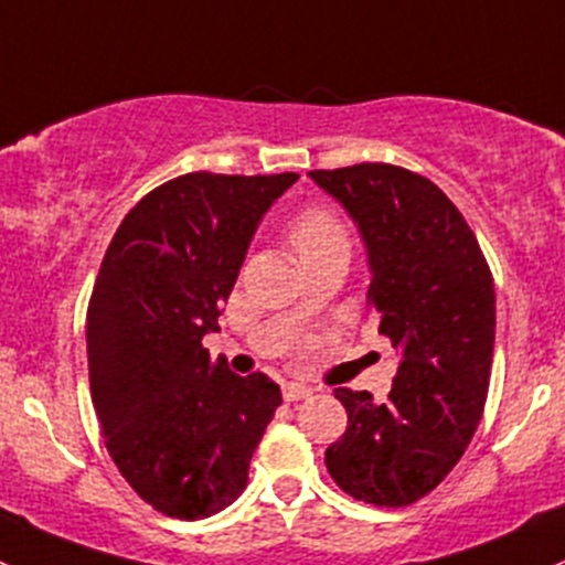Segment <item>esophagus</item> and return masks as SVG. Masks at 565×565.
Listing matches in <instances>:
<instances>
[{
  "label": "esophagus",
  "instance_id": "obj_1",
  "mask_svg": "<svg viewBox=\"0 0 565 565\" xmlns=\"http://www.w3.org/2000/svg\"><path fill=\"white\" fill-rule=\"evenodd\" d=\"M312 397V388L301 386V383H285L282 386V399L285 403H299V399Z\"/></svg>",
  "mask_w": 565,
  "mask_h": 565
}]
</instances>
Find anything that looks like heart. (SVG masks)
<instances>
[{
  "instance_id": "obj_1",
  "label": "heart",
  "mask_w": 565,
  "mask_h": 565,
  "mask_svg": "<svg viewBox=\"0 0 565 565\" xmlns=\"http://www.w3.org/2000/svg\"><path fill=\"white\" fill-rule=\"evenodd\" d=\"M288 242L299 253V258L323 247H348V236L340 220L321 206L305 209V212L296 214L288 228Z\"/></svg>"
}]
</instances>
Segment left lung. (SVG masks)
Returning <instances> with one entry per match:
<instances>
[{
  "label": "left lung",
  "instance_id": "1",
  "mask_svg": "<svg viewBox=\"0 0 565 565\" xmlns=\"http://www.w3.org/2000/svg\"><path fill=\"white\" fill-rule=\"evenodd\" d=\"M345 206L370 260L367 305L399 351L386 403L334 388L348 429L326 449L342 492L411 505L468 449L495 345V285L473 231L438 184L388 162L310 171Z\"/></svg>",
  "mask_w": 565,
  "mask_h": 565
}]
</instances>
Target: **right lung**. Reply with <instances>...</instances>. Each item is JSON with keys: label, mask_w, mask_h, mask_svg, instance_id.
<instances>
[{"label": "right lung", "mask_w": 565, "mask_h": 565, "mask_svg": "<svg viewBox=\"0 0 565 565\" xmlns=\"http://www.w3.org/2000/svg\"><path fill=\"white\" fill-rule=\"evenodd\" d=\"M299 173H184L143 195L110 239L86 310V356L110 459L152 509L203 520L247 487L282 403L264 372L212 362L217 318L266 209Z\"/></svg>", "instance_id": "add662e5"}]
</instances>
